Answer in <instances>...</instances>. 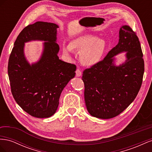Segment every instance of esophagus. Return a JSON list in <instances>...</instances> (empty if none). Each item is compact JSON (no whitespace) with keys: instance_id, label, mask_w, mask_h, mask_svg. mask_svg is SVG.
<instances>
[{"instance_id":"obj_1","label":"esophagus","mask_w":152,"mask_h":152,"mask_svg":"<svg viewBox=\"0 0 152 152\" xmlns=\"http://www.w3.org/2000/svg\"><path fill=\"white\" fill-rule=\"evenodd\" d=\"M75 73H76V76L77 77H80L82 75V72L80 71V70L79 68H77L76 71H75Z\"/></svg>"}]
</instances>
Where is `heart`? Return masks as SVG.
<instances>
[{"label": "heart", "instance_id": "obj_1", "mask_svg": "<svg viewBox=\"0 0 152 152\" xmlns=\"http://www.w3.org/2000/svg\"><path fill=\"white\" fill-rule=\"evenodd\" d=\"M104 46L105 43L103 40L86 35L73 40L69 45H64L63 50L66 54L71 53L72 50L80 51V59L82 63L86 65H92L99 60L104 51Z\"/></svg>", "mask_w": 152, "mask_h": 152}]
</instances>
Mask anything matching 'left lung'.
<instances>
[{"label":"left lung","instance_id":"obj_1","mask_svg":"<svg viewBox=\"0 0 152 152\" xmlns=\"http://www.w3.org/2000/svg\"><path fill=\"white\" fill-rule=\"evenodd\" d=\"M124 51L128 52L127 60L120 66H115L113 57ZM142 56L136 32L129 26H122L116 46L102 60L85 69L82 73L86 105L92 116L113 118L134 100L145 71Z\"/></svg>","mask_w":152,"mask_h":152}]
</instances>
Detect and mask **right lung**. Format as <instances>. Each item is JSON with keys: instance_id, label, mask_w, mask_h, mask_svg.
<instances>
[{"instance_id": "1", "label": "right lung", "mask_w": 152, "mask_h": 152, "mask_svg": "<svg viewBox=\"0 0 152 152\" xmlns=\"http://www.w3.org/2000/svg\"><path fill=\"white\" fill-rule=\"evenodd\" d=\"M52 23L37 21L18 35L9 59L7 72L11 93L18 105L31 116L48 118L56 112L62 91L75 77L76 65L59 59L56 28ZM45 41L40 60L30 66L24 56V43Z\"/></svg>"}]
</instances>
